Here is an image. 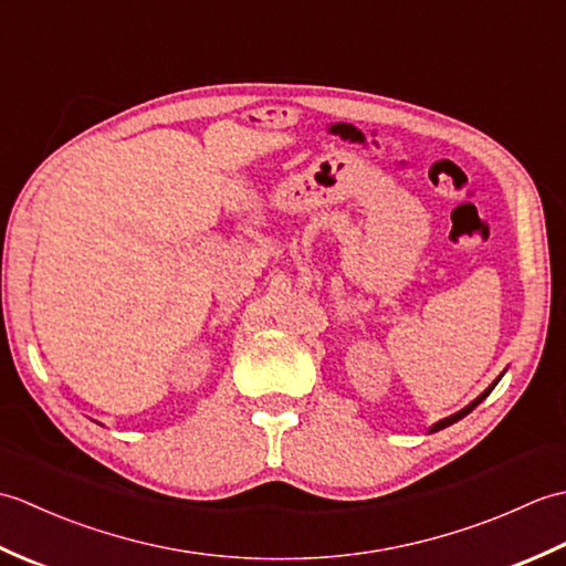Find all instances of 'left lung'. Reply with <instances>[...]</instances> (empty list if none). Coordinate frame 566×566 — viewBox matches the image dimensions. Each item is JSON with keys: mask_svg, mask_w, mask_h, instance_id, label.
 <instances>
[{"mask_svg": "<svg viewBox=\"0 0 566 566\" xmlns=\"http://www.w3.org/2000/svg\"><path fill=\"white\" fill-rule=\"evenodd\" d=\"M496 384H499V379L494 381V384H491V387L482 394V396H479V399H474L472 403H469L467 408H462V411L460 413H454V416H450V418H444V420H440V423H436V426H432V430H442V428H448V426H452V423H457V420H460V418H464L469 411H474V408L479 406V403H482L484 399H486V396L491 394V389H494L496 387Z\"/></svg>", "mask_w": 566, "mask_h": 566, "instance_id": "left-lung-1", "label": "left lung"}]
</instances>
